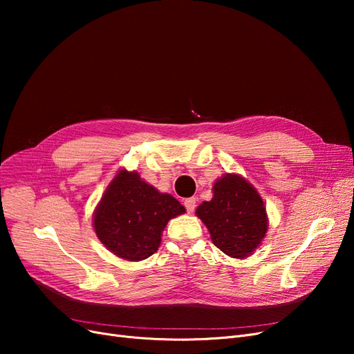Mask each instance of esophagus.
I'll use <instances>...</instances> for the list:
<instances>
[{
	"instance_id": "obj_1",
	"label": "esophagus",
	"mask_w": 354,
	"mask_h": 354,
	"mask_svg": "<svg viewBox=\"0 0 354 354\" xmlns=\"http://www.w3.org/2000/svg\"><path fill=\"white\" fill-rule=\"evenodd\" d=\"M185 207H186L187 212L192 214V212L195 211V208H196V199H195V198H187V199H185Z\"/></svg>"
}]
</instances>
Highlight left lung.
<instances>
[{
  "mask_svg": "<svg viewBox=\"0 0 354 354\" xmlns=\"http://www.w3.org/2000/svg\"><path fill=\"white\" fill-rule=\"evenodd\" d=\"M212 199L196 216L209 230L212 243L232 259H246L259 248L269 220L255 187L239 174H224L212 186Z\"/></svg>",
  "mask_w": 354,
  "mask_h": 354,
  "instance_id": "obj_1",
  "label": "left lung"
}]
</instances>
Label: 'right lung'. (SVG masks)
Listing matches in <instances>:
<instances>
[{
	"mask_svg": "<svg viewBox=\"0 0 354 354\" xmlns=\"http://www.w3.org/2000/svg\"><path fill=\"white\" fill-rule=\"evenodd\" d=\"M186 209L168 194H160L137 171L121 169L95 207L93 226L111 252L128 261L155 254L167 223Z\"/></svg>",
	"mask_w": 354,
	"mask_h": 354,
	"instance_id": "1",
	"label": "right lung"
}]
</instances>
